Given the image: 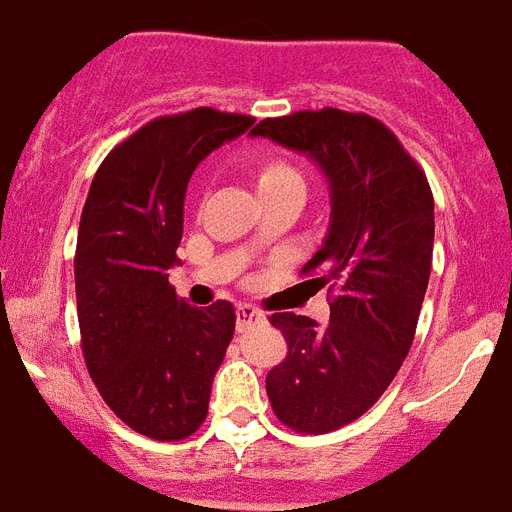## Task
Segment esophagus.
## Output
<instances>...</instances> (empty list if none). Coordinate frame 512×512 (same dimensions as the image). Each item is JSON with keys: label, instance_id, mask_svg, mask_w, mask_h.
<instances>
[{"label": "esophagus", "instance_id": "obj_1", "mask_svg": "<svg viewBox=\"0 0 512 512\" xmlns=\"http://www.w3.org/2000/svg\"><path fill=\"white\" fill-rule=\"evenodd\" d=\"M236 323H239V331L249 326H257V323H265V315L252 305H239L236 307Z\"/></svg>", "mask_w": 512, "mask_h": 512}]
</instances>
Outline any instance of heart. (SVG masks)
Here are the masks:
<instances>
[{"mask_svg": "<svg viewBox=\"0 0 512 512\" xmlns=\"http://www.w3.org/2000/svg\"><path fill=\"white\" fill-rule=\"evenodd\" d=\"M249 173H252V181H255L257 197L281 189L302 191V176H299V170L294 168V165H289L286 160H281V157H255V160H249Z\"/></svg>", "mask_w": 512, "mask_h": 512, "instance_id": "heart-1", "label": "heart"}]
</instances>
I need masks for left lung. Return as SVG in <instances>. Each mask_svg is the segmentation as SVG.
Wrapping results in <instances>:
<instances>
[{
    "label": "left lung",
    "instance_id": "1",
    "mask_svg": "<svg viewBox=\"0 0 512 512\" xmlns=\"http://www.w3.org/2000/svg\"><path fill=\"white\" fill-rule=\"evenodd\" d=\"M252 136L321 168L331 218L302 273L321 270L331 315L273 313L289 355L265 378L278 421L328 434L357 421L392 384L413 344L431 276L434 197L397 136L363 112L326 107L260 120Z\"/></svg>",
    "mask_w": 512,
    "mask_h": 512
}]
</instances>
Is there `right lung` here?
<instances>
[{
    "instance_id": "obj_1",
    "label": "right lung",
    "mask_w": 512,
    "mask_h": 512,
    "mask_svg": "<svg viewBox=\"0 0 512 512\" xmlns=\"http://www.w3.org/2000/svg\"><path fill=\"white\" fill-rule=\"evenodd\" d=\"M252 123L210 107L152 120L105 157L83 205L76 302L86 368L112 413L157 442L202 426L236 326L231 302L191 307L168 281L186 186Z\"/></svg>"
}]
</instances>
